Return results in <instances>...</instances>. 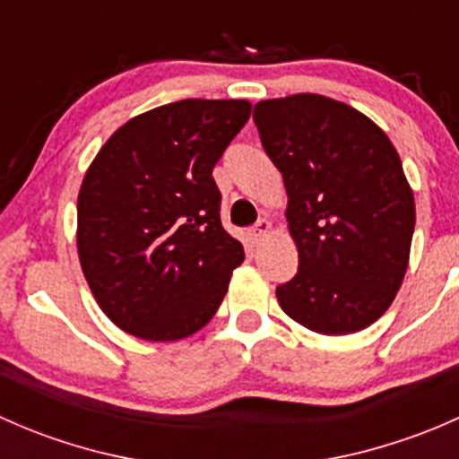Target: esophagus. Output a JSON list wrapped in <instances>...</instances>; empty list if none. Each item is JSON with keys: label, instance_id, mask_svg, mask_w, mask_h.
Segmentation results:
<instances>
[{"label": "esophagus", "instance_id": "1", "mask_svg": "<svg viewBox=\"0 0 459 459\" xmlns=\"http://www.w3.org/2000/svg\"><path fill=\"white\" fill-rule=\"evenodd\" d=\"M268 233H271V221H268V220H259L257 224L253 226L251 230H248V239H251L253 247H257V244L262 242V239L266 238Z\"/></svg>", "mask_w": 459, "mask_h": 459}]
</instances>
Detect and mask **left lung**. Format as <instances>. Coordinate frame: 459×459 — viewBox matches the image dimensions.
Returning <instances> with one entry per match:
<instances>
[{
  "mask_svg": "<svg viewBox=\"0 0 459 459\" xmlns=\"http://www.w3.org/2000/svg\"><path fill=\"white\" fill-rule=\"evenodd\" d=\"M253 119L284 178L299 253L275 289L281 311L322 335L371 326L400 290L413 239L400 155L367 115L322 95L259 101Z\"/></svg>",
  "mask_w": 459,
  "mask_h": 459,
  "instance_id": "obj_1",
  "label": "left lung"
}]
</instances>
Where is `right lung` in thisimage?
<instances>
[{
    "label": "right lung",
    "instance_id": "1",
    "mask_svg": "<svg viewBox=\"0 0 459 459\" xmlns=\"http://www.w3.org/2000/svg\"><path fill=\"white\" fill-rule=\"evenodd\" d=\"M248 117L244 100H182L133 117L97 152L77 200V251L122 331L182 340L220 308L244 247L221 226L212 169Z\"/></svg>",
    "mask_w": 459,
    "mask_h": 459
}]
</instances>
